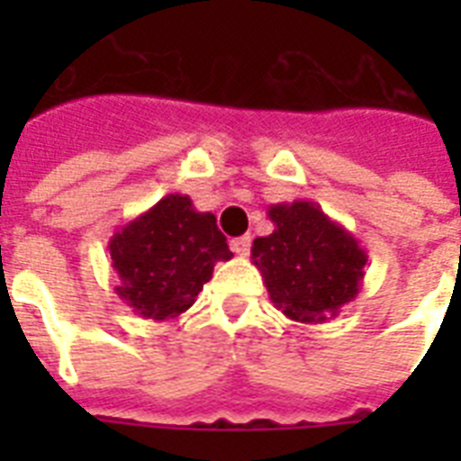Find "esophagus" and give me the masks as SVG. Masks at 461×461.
I'll return each mask as SVG.
<instances>
[{
  "mask_svg": "<svg viewBox=\"0 0 461 461\" xmlns=\"http://www.w3.org/2000/svg\"><path fill=\"white\" fill-rule=\"evenodd\" d=\"M230 249L237 253V256H241V258H244V256H249V249H251V237H249V234H244V237L231 239Z\"/></svg>",
  "mask_w": 461,
  "mask_h": 461,
  "instance_id": "1",
  "label": "esophagus"
}]
</instances>
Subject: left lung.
Listing matches in <instances>:
<instances>
[{"instance_id":"8db88e82","label":"left lung","mask_w":461,"mask_h":461,"mask_svg":"<svg viewBox=\"0 0 461 461\" xmlns=\"http://www.w3.org/2000/svg\"><path fill=\"white\" fill-rule=\"evenodd\" d=\"M267 217L275 230L253 241L251 260L275 308L306 325L332 321L364 282L358 239L311 201L277 203Z\"/></svg>"}]
</instances>
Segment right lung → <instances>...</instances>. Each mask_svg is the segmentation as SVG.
<instances>
[{"label": "right lung", "instance_id": "right-lung-1", "mask_svg": "<svg viewBox=\"0 0 461 461\" xmlns=\"http://www.w3.org/2000/svg\"><path fill=\"white\" fill-rule=\"evenodd\" d=\"M107 249L119 277L114 292L148 321H174L188 311L217 260L234 256L215 215L198 212L181 194H167L119 227Z\"/></svg>", "mask_w": 461, "mask_h": 461}]
</instances>
